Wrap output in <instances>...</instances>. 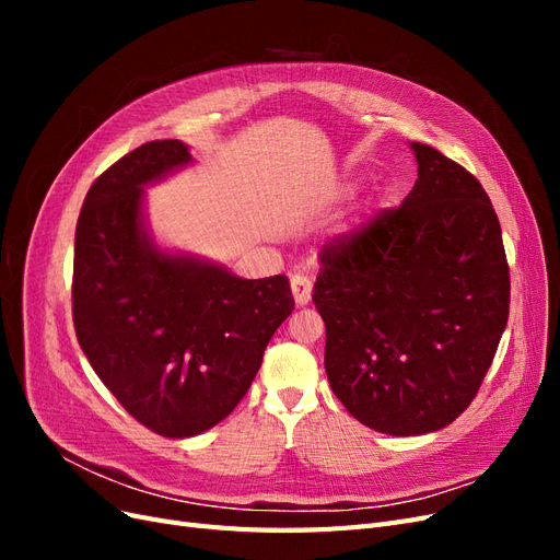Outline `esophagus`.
<instances>
[{"instance_id":"34e87169","label":"esophagus","mask_w":560,"mask_h":560,"mask_svg":"<svg viewBox=\"0 0 560 560\" xmlns=\"http://www.w3.org/2000/svg\"><path fill=\"white\" fill-rule=\"evenodd\" d=\"M292 294H294L296 306H306V303L311 301V294H313L311 278L303 276V273H296L292 278Z\"/></svg>"}]
</instances>
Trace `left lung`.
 I'll return each instance as SVG.
<instances>
[{
	"instance_id": "obj_1",
	"label": "left lung",
	"mask_w": 560,
	"mask_h": 560,
	"mask_svg": "<svg viewBox=\"0 0 560 560\" xmlns=\"http://www.w3.org/2000/svg\"><path fill=\"white\" fill-rule=\"evenodd\" d=\"M411 149V194L322 247L313 287L334 395L393 436L436 432L467 409L510 317V266L483 186L442 151Z\"/></svg>"
}]
</instances>
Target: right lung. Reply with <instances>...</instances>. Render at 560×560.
Returning <instances> with one entry per match:
<instances>
[{
	"mask_svg": "<svg viewBox=\"0 0 560 560\" xmlns=\"http://www.w3.org/2000/svg\"><path fill=\"white\" fill-rule=\"evenodd\" d=\"M186 163L179 140L132 149L93 182L74 235L79 346L118 404L171 439L206 432L238 406L294 311L284 276L245 280L151 241L144 186Z\"/></svg>",
	"mask_w": 560,
	"mask_h": 560,
	"instance_id": "1",
	"label": "right lung"
}]
</instances>
